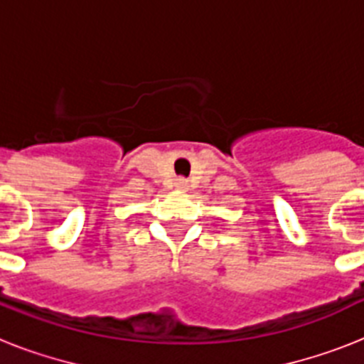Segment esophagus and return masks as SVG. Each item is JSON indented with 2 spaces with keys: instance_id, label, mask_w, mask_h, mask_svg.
I'll list each match as a JSON object with an SVG mask.
<instances>
[{
  "instance_id": "34e87169",
  "label": "esophagus",
  "mask_w": 364,
  "mask_h": 364,
  "mask_svg": "<svg viewBox=\"0 0 364 364\" xmlns=\"http://www.w3.org/2000/svg\"><path fill=\"white\" fill-rule=\"evenodd\" d=\"M176 187L181 188V191H187L188 188V181L185 179V177H177L176 179Z\"/></svg>"
}]
</instances>
